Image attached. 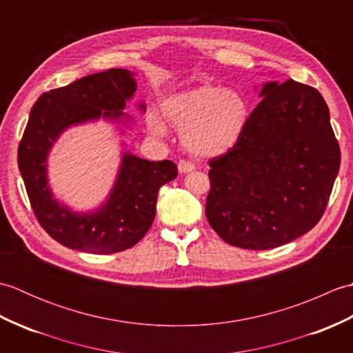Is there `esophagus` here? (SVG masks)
I'll list each match as a JSON object with an SVG mask.
<instances>
[{"label": "esophagus", "instance_id": "1", "mask_svg": "<svg viewBox=\"0 0 353 353\" xmlns=\"http://www.w3.org/2000/svg\"><path fill=\"white\" fill-rule=\"evenodd\" d=\"M177 168H179V171L182 172V174H185V172H191V171L196 170V165H194L190 161H179Z\"/></svg>", "mask_w": 353, "mask_h": 353}]
</instances>
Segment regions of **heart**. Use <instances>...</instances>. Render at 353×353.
Wrapping results in <instances>:
<instances>
[{
  "mask_svg": "<svg viewBox=\"0 0 353 353\" xmlns=\"http://www.w3.org/2000/svg\"><path fill=\"white\" fill-rule=\"evenodd\" d=\"M162 117L181 129L186 152L214 157L234 147L249 123L250 101L234 88L205 83L163 97ZM148 130L156 138L167 134V125L156 115L148 118Z\"/></svg>",
  "mask_w": 353,
  "mask_h": 353,
  "instance_id": "b5f03b06",
  "label": "heart"
}]
</instances>
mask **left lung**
Returning a JSON list of instances; mask_svg holds the SVG:
<instances>
[{
    "label": "left lung",
    "instance_id": "8db88e82",
    "mask_svg": "<svg viewBox=\"0 0 353 353\" xmlns=\"http://www.w3.org/2000/svg\"><path fill=\"white\" fill-rule=\"evenodd\" d=\"M243 137L209 161L206 219L221 239L267 250L310 232L340 170V145L317 89L287 80L262 86Z\"/></svg>",
    "mask_w": 353,
    "mask_h": 353
}]
</instances>
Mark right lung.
<instances>
[{"label": "right lung", "instance_id": "right-lung-1", "mask_svg": "<svg viewBox=\"0 0 353 353\" xmlns=\"http://www.w3.org/2000/svg\"><path fill=\"white\" fill-rule=\"evenodd\" d=\"M134 92L133 72L112 68L42 94L30 110L18 148V167L37 221L68 249L97 254L130 249L152 226L157 191L177 177L171 161L152 162L124 152L114 188L95 211L74 212L52 196L47 162L57 138L71 125L100 118L114 123L130 119L123 109ZM138 108L144 112L145 104Z\"/></svg>", "mask_w": 353, "mask_h": 353}]
</instances>
